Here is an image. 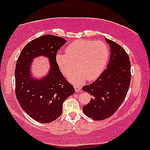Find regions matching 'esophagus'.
<instances>
[{
    "label": "esophagus",
    "instance_id": "34e87169",
    "mask_svg": "<svg viewBox=\"0 0 150 150\" xmlns=\"http://www.w3.org/2000/svg\"><path fill=\"white\" fill-rule=\"evenodd\" d=\"M74 89H75V91L76 92H80V91L81 90V86H79V85H74Z\"/></svg>",
    "mask_w": 150,
    "mask_h": 150
}]
</instances>
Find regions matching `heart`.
I'll return each instance as SVG.
<instances>
[{
	"instance_id": "heart-1",
	"label": "heart",
	"mask_w": 150,
	"mask_h": 150,
	"mask_svg": "<svg viewBox=\"0 0 150 150\" xmlns=\"http://www.w3.org/2000/svg\"><path fill=\"white\" fill-rule=\"evenodd\" d=\"M65 52L66 54L57 53L56 63L65 76L73 72L76 64L77 70L69 76L76 83L97 79L103 71L109 56L108 47L100 40H75L67 47Z\"/></svg>"
}]
</instances>
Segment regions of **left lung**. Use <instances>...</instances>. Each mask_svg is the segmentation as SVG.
<instances>
[{
	"mask_svg": "<svg viewBox=\"0 0 150 150\" xmlns=\"http://www.w3.org/2000/svg\"><path fill=\"white\" fill-rule=\"evenodd\" d=\"M110 45V59L107 68L98 79L82 89L92 96L83 108L88 117L96 120L112 116L125 100L131 81V63L125 50L105 38Z\"/></svg>",
	"mask_w": 150,
	"mask_h": 150,
	"instance_id": "1",
	"label": "left lung"
}]
</instances>
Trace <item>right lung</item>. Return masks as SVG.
Returning <instances> with one entry per match:
<instances>
[{"label": "right lung", "mask_w": 150, "mask_h": 150, "mask_svg": "<svg viewBox=\"0 0 150 150\" xmlns=\"http://www.w3.org/2000/svg\"><path fill=\"white\" fill-rule=\"evenodd\" d=\"M66 42L51 34L35 38L24 47L16 61V96L23 110L38 122L47 123L58 118L62 114L63 102L75 92L56 61L58 50ZM39 55L49 58L51 67L44 78L35 79L30 76V63Z\"/></svg>", "instance_id": "right-lung-1"}]
</instances>
